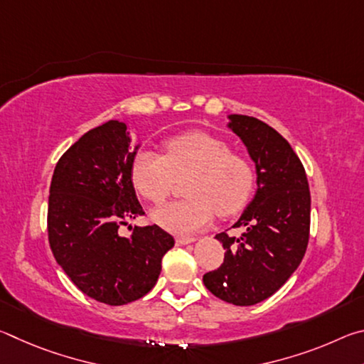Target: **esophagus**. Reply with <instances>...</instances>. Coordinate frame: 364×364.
Wrapping results in <instances>:
<instances>
[{
    "label": "esophagus",
    "mask_w": 364,
    "mask_h": 364,
    "mask_svg": "<svg viewBox=\"0 0 364 364\" xmlns=\"http://www.w3.org/2000/svg\"><path fill=\"white\" fill-rule=\"evenodd\" d=\"M193 242H196V237H193V236H178L176 237L178 245H186V244H193Z\"/></svg>",
    "instance_id": "34e87169"
}]
</instances>
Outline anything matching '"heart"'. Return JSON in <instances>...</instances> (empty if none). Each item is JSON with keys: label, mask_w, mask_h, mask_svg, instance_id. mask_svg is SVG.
Instances as JSON below:
<instances>
[{"label": "heart", "mask_w": 364, "mask_h": 364, "mask_svg": "<svg viewBox=\"0 0 364 364\" xmlns=\"http://www.w3.org/2000/svg\"><path fill=\"white\" fill-rule=\"evenodd\" d=\"M165 156L141 151L132 162V183L144 199L160 204L170 196L175 178L193 173L189 199L170 202L152 212V220L173 234H193L221 217L241 210L254 191V168L230 144L204 132H188L164 143Z\"/></svg>", "instance_id": "heart-1"}]
</instances>
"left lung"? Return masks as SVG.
<instances>
[{
	"instance_id": "1",
	"label": "left lung",
	"mask_w": 364,
	"mask_h": 364,
	"mask_svg": "<svg viewBox=\"0 0 364 364\" xmlns=\"http://www.w3.org/2000/svg\"><path fill=\"white\" fill-rule=\"evenodd\" d=\"M228 119L255 164L257 193L234 223L245 228L241 237L215 236L225 260L204 274V284L228 304L249 306L271 297L299 268L310 237L311 199L304 165L274 128L255 117Z\"/></svg>"
}]
</instances>
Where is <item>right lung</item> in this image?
<instances>
[{"label": "right lung", "instance_id": "right-lung-1", "mask_svg": "<svg viewBox=\"0 0 364 364\" xmlns=\"http://www.w3.org/2000/svg\"><path fill=\"white\" fill-rule=\"evenodd\" d=\"M130 132L109 120L85 133L59 159L48 204L53 255L80 291L107 305H125L156 286L162 257L175 241L157 225L119 228L143 215L132 183Z\"/></svg>", "mask_w": 364, "mask_h": 364}]
</instances>
